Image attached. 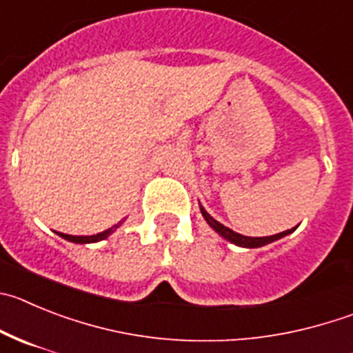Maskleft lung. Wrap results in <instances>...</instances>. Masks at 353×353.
Wrapping results in <instances>:
<instances>
[{"mask_svg": "<svg viewBox=\"0 0 353 353\" xmlns=\"http://www.w3.org/2000/svg\"><path fill=\"white\" fill-rule=\"evenodd\" d=\"M199 208H201V213H203V216H205V221L208 222V225L213 229V231L219 232V234H221L222 238H225V240L231 241V243L238 245V247H245V248H259V247H264V245H268V243H273V241L280 240V238H283V236L290 234V232H292L294 229L297 228V225H296V228L287 229V231L278 232V234H273V236H263V238H252V236H243V234H240V232H234V231H232V229L225 228L224 224H221V222H219V221H215V219H213V216L210 215V213L206 212V210L203 208V206H199Z\"/></svg>", "mask_w": 353, "mask_h": 353, "instance_id": "left-lung-1", "label": "left lung"}]
</instances>
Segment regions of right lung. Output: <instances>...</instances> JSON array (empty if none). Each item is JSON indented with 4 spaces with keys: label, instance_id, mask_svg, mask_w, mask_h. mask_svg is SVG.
Here are the masks:
<instances>
[{
    "label": "right lung",
    "instance_id": "obj_1",
    "mask_svg": "<svg viewBox=\"0 0 353 353\" xmlns=\"http://www.w3.org/2000/svg\"><path fill=\"white\" fill-rule=\"evenodd\" d=\"M122 222H119V224H115L113 228L106 229V231L103 232H98V234H92V236H71V234H64V232H57V234L61 236V238H64V240L71 241V243H96V241H101L105 240V238H108L110 234H112L115 229L121 225Z\"/></svg>",
    "mask_w": 353,
    "mask_h": 353
}]
</instances>
